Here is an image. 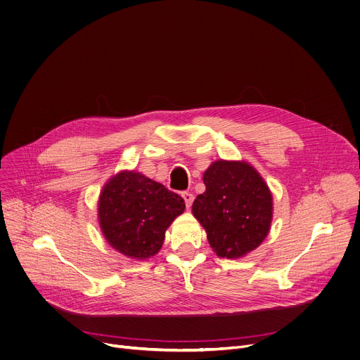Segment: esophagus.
Wrapping results in <instances>:
<instances>
[{"mask_svg":"<svg viewBox=\"0 0 360 360\" xmlns=\"http://www.w3.org/2000/svg\"><path fill=\"white\" fill-rule=\"evenodd\" d=\"M182 198L185 201L186 208H191V205H193V201H194V195L191 193H182Z\"/></svg>","mask_w":360,"mask_h":360,"instance_id":"1","label":"esophagus"}]
</instances>
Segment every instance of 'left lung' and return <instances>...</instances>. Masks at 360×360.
Instances as JSON below:
<instances>
[{
	"instance_id": "left-lung-1",
	"label": "left lung",
	"mask_w": 360,
	"mask_h": 360,
	"mask_svg": "<svg viewBox=\"0 0 360 360\" xmlns=\"http://www.w3.org/2000/svg\"><path fill=\"white\" fill-rule=\"evenodd\" d=\"M205 193L193 204L195 219L220 257L236 259L256 249L269 233L272 195L246 162H214L204 174Z\"/></svg>"
}]
</instances>
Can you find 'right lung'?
Here are the masks:
<instances>
[{
	"mask_svg": "<svg viewBox=\"0 0 360 360\" xmlns=\"http://www.w3.org/2000/svg\"><path fill=\"white\" fill-rule=\"evenodd\" d=\"M185 210L184 198L137 172H120L104 186L98 219L107 242L129 257L159 252L165 231Z\"/></svg>",
	"mask_w": 360,
	"mask_h": 360,
	"instance_id": "1",
	"label": "right lung"
}]
</instances>
